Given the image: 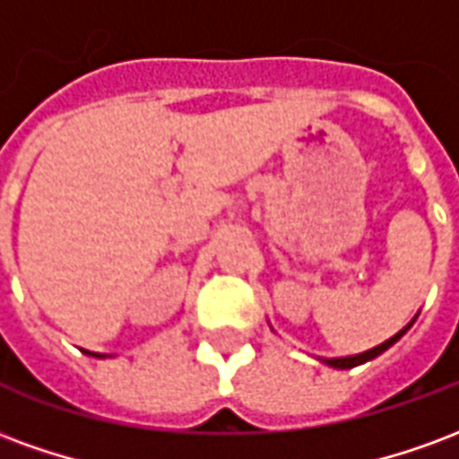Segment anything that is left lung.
I'll return each instance as SVG.
<instances>
[{"label": "left lung", "mask_w": 459, "mask_h": 459, "mask_svg": "<svg viewBox=\"0 0 459 459\" xmlns=\"http://www.w3.org/2000/svg\"><path fill=\"white\" fill-rule=\"evenodd\" d=\"M411 325H413V322H411ZM411 325L401 329V332H398V334H394V337H391V339H385L384 344H378V346H374V349H368V351H364V354L339 356V359H322V361H325V364H327V366H332V368H354V366H359V364H366V361H371V359H376V356H378V354H384L388 346H394L395 342H398V339L403 337L405 332L411 329Z\"/></svg>", "instance_id": "obj_1"}]
</instances>
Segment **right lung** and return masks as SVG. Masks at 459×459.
Returning <instances> with one entry per match:
<instances>
[{"label":"right lung","instance_id":"1","mask_svg":"<svg viewBox=\"0 0 459 459\" xmlns=\"http://www.w3.org/2000/svg\"><path fill=\"white\" fill-rule=\"evenodd\" d=\"M85 354H91V351H85ZM93 356H100V354H93Z\"/></svg>","mask_w":459,"mask_h":459}]
</instances>
